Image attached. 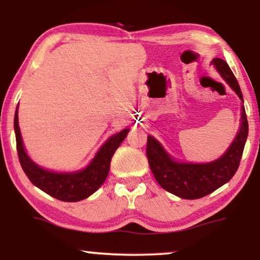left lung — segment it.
<instances>
[{"instance_id":"1","label":"left lung","mask_w":260,"mask_h":260,"mask_svg":"<svg viewBox=\"0 0 260 260\" xmlns=\"http://www.w3.org/2000/svg\"><path fill=\"white\" fill-rule=\"evenodd\" d=\"M211 65L241 101L240 126L227 150L211 162H184L174 158L154 136H148L147 157L156 181L163 189L186 200L204 198L232 179L239 167L248 136L244 98L236 77L225 60L214 58Z\"/></svg>"}]
</instances>
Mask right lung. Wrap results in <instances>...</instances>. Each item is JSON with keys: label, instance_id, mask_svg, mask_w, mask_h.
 Segmentation results:
<instances>
[{"label": "right lung", "instance_id": "obj_1", "mask_svg": "<svg viewBox=\"0 0 260 260\" xmlns=\"http://www.w3.org/2000/svg\"><path fill=\"white\" fill-rule=\"evenodd\" d=\"M17 111H19V104L16 106L15 117H14V131L16 137L17 155L24 174L39 189L65 202L84 200L101 188L108 177L110 162L113 154L130 131L129 127H126L110 136L98 149L91 162L84 168L73 172H55L39 166L27 154L21 136Z\"/></svg>", "mask_w": 260, "mask_h": 260}]
</instances>
